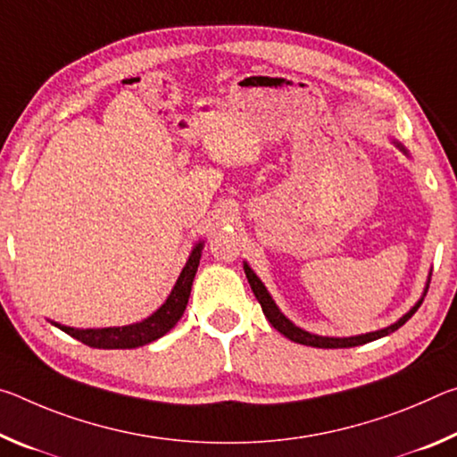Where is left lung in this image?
<instances>
[{
    "label": "left lung",
    "instance_id": "obj_1",
    "mask_svg": "<svg viewBox=\"0 0 457 457\" xmlns=\"http://www.w3.org/2000/svg\"><path fill=\"white\" fill-rule=\"evenodd\" d=\"M391 144H393L395 147H399L403 154L409 155L407 147L403 145L401 141L391 139ZM243 267H245V275H246V279H249V286H251V289H253V294H255L257 302L261 303V308H263V313H265V318L269 320V324H271V326L275 328V330L281 332V334L286 336V338H289L291 342L303 344V346H313V348H353V346H361V344H366V342L378 340V338H383V336H388L391 332L399 330V328H401L403 324H405V321L419 310V305H421L425 294H428L429 279H431V273H429L428 283H425V289H423V295L419 297V302L413 305V308H411V310L405 313V316L395 321V324L386 326V328H383V330H377V332H366V334H358V336H346V338H338V336H320V334H312V332H308V330H303V328L295 326L294 321H291V320L286 316V313H283V312L278 308V303H275V299H273L271 294H269V291H267L265 283L257 278V273L253 271V269L249 267V263H246V261L243 263Z\"/></svg>",
    "mask_w": 457,
    "mask_h": 457
}]
</instances>
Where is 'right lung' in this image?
<instances>
[{
	"label": "right lung",
	"instance_id": "add662e5",
	"mask_svg": "<svg viewBox=\"0 0 457 457\" xmlns=\"http://www.w3.org/2000/svg\"><path fill=\"white\" fill-rule=\"evenodd\" d=\"M202 249H204V241H198L194 245L188 261L179 273L174 289L170 291L166 302H163L152 316L145 320L136 321L129 326H113V328H71L58 321H52L60 330L66 332L72 338L80 340L82 344L91 348H103V350H115V348H139L145 344L162 338L163 334H168L174 328L179 318L184 316L186 305H188V297L192 291V281L196 278Z\"/></svg>",
	"mask_w": 457,
	"mask_h": 457
}]
</instances>
